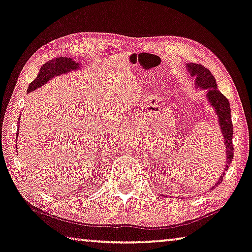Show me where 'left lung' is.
I'll return each mask as SVG.
<instances>
[{
  "label": "left lung",
  "mask_w": 252,
  "mask_h": 252,
  "mask_svg": "<svg viewBox=\"0 0 252 252\" xmlns=\"http://www.w3.org/2000/svg\"><path fill=\"white\" fill-rule=\"evenodd\" d=\"M185 67L188 71L189 75L195 77V84H193L195 87L193 88L205 91V96H206L208 104L215 111V115L218 116V124L223 136L224 148H225V166H224L222 175L218 179V183L212 186L213 189L222 183L224 173L227 171L232 160H233V144H232L233 125H232L231 121L230 102L218 90V84H216L214 76L212 75V73L207 68H205L202 65L193 63L185 64Z\"/></svg>",
  "instance_id": "1"
}]
</instances>
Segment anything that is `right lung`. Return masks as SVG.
I'll list each match as a JSON object with an SVG mask.
<instances>
[{
	"mask_svg": "<svg viewBox=\"0 0 252 252\" xmlns=\"http://www.w3.org/2000/svg\"><path fill=\"white\" fill-rule=\"evenodd\" d=\"M76 71H82V63H79V62H76L74 59H71V57H57V59L50 60L40 67L37 77L29 84L27 92L30 94L32 91L37 90L38 88L48 83L50 80L54 79V77L68 74V73ZM20 117L21 116H19L18 122L20 121ZM18 135L19 129L17 131V138Z\"/></svg>",
	"mask_w": 252,
	"mask_h": 252,
	"instance_id": "obj_1",
	"label": "right lung"
}]
</instances>
